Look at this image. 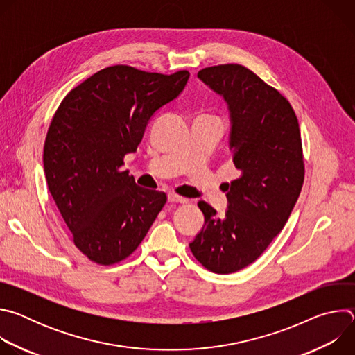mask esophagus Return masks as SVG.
Instances as JSON below:
<instances>
[{"label": "esophagus", "instance_id": "34e87169", "mask_svg": "<svg viewBox=\"0 0 355 355\" xmlns=\"http://www.w3.org/2000/svg\"><path fill=\"white\" fill-rule=\"evenodd\" d=\"M168 200L170 202H178V204H187L188 199L184 196H180L177 193H168Z\"/></svg>", "mask_w": 355, "mask_h": 355}]
</instances>
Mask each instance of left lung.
I'll use <instances>...</instances> for the list:
<instances>
[{"instance_id":"left-lung-1","label":"left lung","mask_w":355,"mask_h":355,"mask_svg":"<svg viewBox=\"0 0 355 355\" xmlns=\"http://www.w3.org/2000/svg\"><path fill=\"white\" fill-rule=\"evenodd\" d=\"M198 77L226 101L240 177L227 185L225 216L198 202L205 225L189 248L207 270L232 274L263 254L296 204L305 178L300 130L289 101L244 66H212Z\"/></svg>"}]
</instances>
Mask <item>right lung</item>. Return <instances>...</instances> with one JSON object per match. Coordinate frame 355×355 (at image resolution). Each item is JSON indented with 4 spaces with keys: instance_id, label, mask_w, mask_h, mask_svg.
Masks as SVG:
<instances>
[{
    "instance_id": "right-lung-1",
    "label": "right lung",
    "mask_w": 355,
    "mask_h": 355,
    "mask_svg": "<svg viewBox=\"0 0 355 355\" xmlns=\"http://www.w3.org/2000/svg\"><path fill=\"white\" fill-rule=\"evenodd\" d=\"M189 73L160 74L111 66L73 88L50 122L43 166L76 247L91 261L129 257L167 202L122 170L157 110L184 89Z\"/></svg>"
}]
</instances>
